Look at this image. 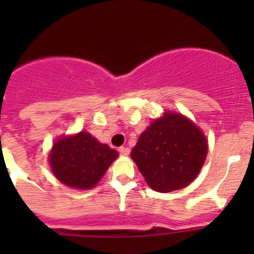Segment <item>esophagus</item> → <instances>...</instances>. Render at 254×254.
I'll return each instance as SVG.
<instances>
[{
  "label": "esophagus",
  "mask_w": 254,
  "mask_h": 254,
  "mask_svg": "<svg viewBox=\"0 0 254 254\" xmlns=\"http://www.w3.org/2000/svg\"><path fill=\"white\" fill-rule=\"evenodd\" d=\"M120 152L122 155H125V156H127V155L129 154V149L128 147H125V146H122V147H120Z\"/></svg>",
  "instance_id": "34e87169"
}]
</instances>
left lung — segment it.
<instances>
[{"label": "left lung", "instance_id": "left-lung-1", "mask_svg": "<svg viewBox=\"0 0 254 254\" xmlns=\"http://www.w3.org/2000/svg\"><path fill=\"white\" fill-rule=\"evenodd\" d=\"M203 132L181 113L165 112L140 134L131 158L147 185L161 193L193 181L207 156Z\"/></svg>", "mask_w": 254, "mask_h": 254}]
</instances>
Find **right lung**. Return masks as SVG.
<instances>
[{
	"mask_svg": "<svg viewBox=\"0 0 254 254\" xmlns=\"http://www.w3.org/2000/svg\"><path fill=\"white\" fill-rule=\"evenodd\" d=\"M118 156L107 143H100L87 132L60 137L49 152V164L56 178L68 187L90 190L102 179Z\"/></svg>",
	"mask_w": 254,
	"mask_h": 254,
	"instance_id": "add662e5",
	"label": "right lung"
}]
</instances>
